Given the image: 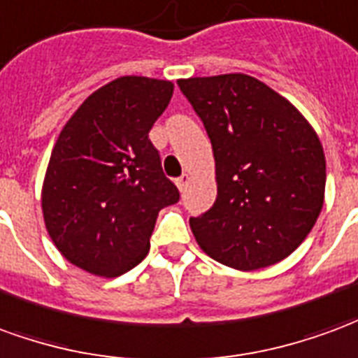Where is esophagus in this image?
Returning <instances> with one entry per match:
<instances>
[{
	"label": "esophagus",
	"mask_w": 358,
	"mask_h": 358,
	"mask_svg": "<svg viewBox=\"0 0 358 358\" xmlns=\"http://www.w3.org/2000/svg\"><path fill=\"white\" fill-rule=\"evenodd\" d=\"M189 179H191L189 173H183L181 177H177V179H175V185L179 187V191H185V187H187V183H189Z\"/></svg>",
	"instance_id": "34e87169"
}]
</instances>
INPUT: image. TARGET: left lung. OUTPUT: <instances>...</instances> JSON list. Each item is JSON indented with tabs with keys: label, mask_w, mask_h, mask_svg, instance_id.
I'll use <instances>...</instances> for the list:
<instances>
[{
	"label": "left lung",
	"mask_w": 358,
	"mask_h": 358,
	"mask_svg": "<svg viewBox=\"0 0 358 358\" xmlns=\"http://www.w3.org/2000/svg\"><path fill=\"white\" fill-rule=\"evenodd\" d=\"M204 123L215 159L214 206L191 217L200 248L250 272L295 250L324 204L326 158L293 103L255 77L177 80Z\"/></svg>",
	"instance_id": "left-lung-1"
}]
</instances>
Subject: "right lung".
Here are the masks:
<instances>
[{"label": "right lung", "mask_w": 358, "mask_h": 358, "mask_svg": "<svg viewBox=\"0 0 358 358\" xmlns=\"http://www.w3.org/2000/svg\"><path fill=\"white\" fill-rule=\"evenodd\" d=\"M171 96L169 80L115 78L63 127L45 171L42 210L71 264L115 278L148 255L158 212L179 202L148 138Z\"/></svg>", "instance_id": "1"}]
</instances>
